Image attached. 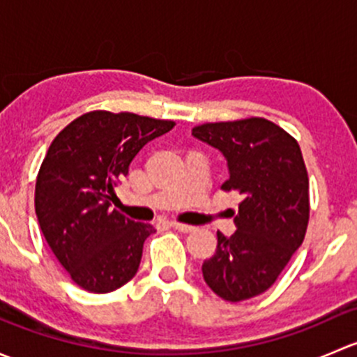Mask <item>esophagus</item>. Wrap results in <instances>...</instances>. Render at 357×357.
<instances>
[{
    "mask_svg": "<svg viewBox=\"0 0 357 357\" xmlns=\"http://www.w3.org/2000/svg\"><path fill=\"white\" fill-rule=\"evenodd\" d=\"M172 228L178 229V231H181V233H192V231H195V226L181 225V222H172Z\"/></svg>",
    "mask_w": 357,
    "mask_h": 357,
    "instance_id": "esophagus-1",
    "label": "esophagus"
}]
</instances>
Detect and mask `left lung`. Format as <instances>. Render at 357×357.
I'll list each match as a JSON object with an SVG mask.
<instances>
[{
	"instance_id": "1",
	"label": "left lung",
	"mask_w": 357,
	"mask_h": 357,
	"mask_svg": "<svg viewBox=\"0 0 357 357\" xmlns=\"http://www.w3.org/2000/svg\"><path fill=\"white\" fill-rule=\"evenodd\" d=\"M219 150L228 165L226 192L242 202L231 236L218 233V248L204 261V280L229 302L247 301L276 282L304 242L309 179L298 143L266 119L215 122L192 131Z\"/></svg>"
}]
</instances>
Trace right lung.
<instances>
[{
	"instance_id": "1",
	"label": "right lung",
	"mask_w": 357,
	"mask_h": 357,
	"mask_svg": "<svg viewBox=\"0 0 357 357\" xmlns=\"http://www.w3.org/2000/svg\"><path fill=\"white\" fill-rule=\"evenodd\" d=\"M174 122L121 112L81 115L50 145L36 181V215L74 283L93 294L121 289L136 275L153 226L112 208L129 164Z\"/></svg>"
}]
</instances>
